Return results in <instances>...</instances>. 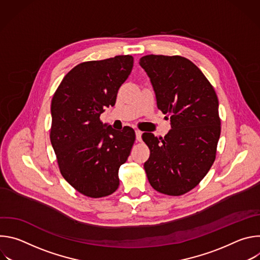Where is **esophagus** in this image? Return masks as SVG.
<instances>
[{"mask_svg": "<svg viewBox=\"0 0 260 260\" xmlns=\"http://www.w3.org/2000/svg\"><path fill=\"white\" fill-rule=\"evenodd\" d=\"M141 137H142V132L139 131V129H137V131H136V139H137L138 142H141V140H142Z\"/></svg>", "mask_w": 260, "mask_h": 260, "instance_id": "esophagus-1", "label": "esophagus"}]
</instances>
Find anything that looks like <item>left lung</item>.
<instances>
[{"label": "left lung", "mask_w": 260, "mask_h": 260, "mask_svg": "<svg viewBox=\"0 0 260 260\" xmlns=\"http://www.w3.org/2000/svg\"><path fill=\"white\" fill-rule=\"evenodd\" d=\"M139 63L172 126L164 138L142 135L150 150L144 164L148 181L160 193L185 194L198 186L216 158L221 132L217 94L203 72L183 56L149 54Z\"/></svg>", "instance_id": "obj_1"}]
</instances>
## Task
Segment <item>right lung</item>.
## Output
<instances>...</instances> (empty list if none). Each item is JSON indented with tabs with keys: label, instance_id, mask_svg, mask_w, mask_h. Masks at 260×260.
<instances>
[{
	"label": "right lung",
	"instance_id": "obj_1",
	"mask_svg": "<svg viewBox=\"0 0 260 260\" xmlns=\"http://www.w3.org/2000/svg\"><path fill=\"white\" fill-rule=\"evenodd\" d=\"M134 67L132 55L84 61L61 80L51 101L50 141L59 172L81 194L98 199L115 192L118 171L136 140L129 126L115 131L102 122Z\"/></svg>",
	"mask_w": 260,
	"mask_h": 260
}]
</instances>
